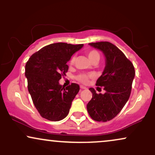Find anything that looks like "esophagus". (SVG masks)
Returning a JSON list of instances; mask_svg holds the SVG:
<instances>
[{
    "mask_svg": "<svg viewBox=\"0 0 155 155\" xmlns=\"http://www.w3.org/2000/svg\"><path fill=\"white\" fill-rule=\"evenodd\" d=\"M80 88H81V89H87V87H84V86H80Z\"/></svg>",
    "mask_w": 155,
    "mask_h": 155,
    "instance_id": "1",
    "label": "esophagus"
}]
</instances>
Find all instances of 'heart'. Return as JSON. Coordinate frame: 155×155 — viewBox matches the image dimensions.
Instances as JSON below:
<instances>
[{"label":"heart","instance_id":"b5f03b06","mask_svg":"<svg viewBox=\"0 0 155 155\" xmlns=\"http://www.w3.org/2000/svg\"><path fill=\"white\" fill-rule=\"evenodd\" d=\"M87 55H88V57H89V59L91 60V62H93L94 61H96V60L99 61V58H100V54H99V53L98 52L97 50L88 51ZM75 60H76L75 56H72L69 61L70 65H73V64L75 63ZM92 77H93V75H92V74H80L79 75L76 76V79L78 81L80 82V83L86 84L89 81L90 78H92Z\"/></svg>","mask_w":155,"mask_h":155}]
</instances>
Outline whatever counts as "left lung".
<instances>
[{
  "instance_id": "obj_1",
  "label": "left lung",
  "mask_w": 155,
  "mask_h": 155,
  "mask_svg": "<svg viewBox=\"0 0 155 155\" xmlns=\"http://www.w3.org/2000/svg\"><path fill=\"white\" fill-rule=\"evenodd\" d=\"M101 50L106 57V66L96 86L104 87V94L89 90L92 98L87 104V111L97 121H110L120 112L130 98L135 71L133 64L121 51L108 41L90 43Z\"/></svg>"
}]
</instances>
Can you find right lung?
I'll return each instance as SVG.
<instances>
[{
  "label": "right lung",
  "instance_id": "right-lung-1",
  "mask_svg": "<svg viewBox=\"0 0 155 155\" xmlns=\"http://www.w3.org/2000/svg\"><path fill=\"white\" fill-rule=\"evenodd\" d=\"M83 44L55 43L43 47L29 58L25 68L28 90L43 118L57 121L65 118L79 91V84L64 88L58 81L68 71L67 62Z\"/></svg>",
  "mask_w": 155,
  "mask_h": 155
}]
</instances>
